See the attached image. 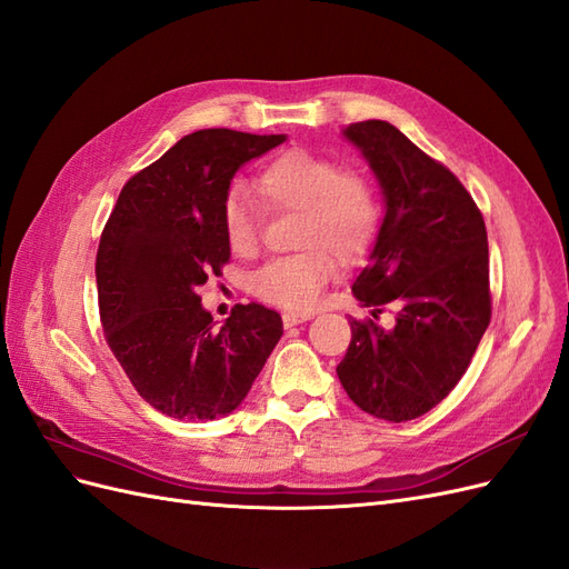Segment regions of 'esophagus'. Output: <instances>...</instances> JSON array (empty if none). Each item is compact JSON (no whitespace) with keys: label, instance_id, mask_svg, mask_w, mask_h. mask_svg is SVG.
Masks as SVG:
<instances>
[{"label":"esophagus","instance_id":"34e87169","mask_svg":"<svg viewBox=\"0 0 569 569\" xmlns=\"http://www.w3.org/2000/svg\"><path fill=\"white\" fill-rule=\"evenodd\" d=\"M306 320H311V313H295V311H287V313H282V322H284V327H295V325L306 322Z\"/></svg>","mask_w":569,"mask_h":569}]
</instances>
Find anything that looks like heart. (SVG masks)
<instances>
[{"label":"heart","instance_id":"obj_1","mask_svg":"<svg viewBox=\"0 0 569 569\" xmlns=\"http://www.w3.org/2000/svg\"><path fill=\"white\" fill-rule=\"evenodd\" d=\"M256 192L272 211H299L295 244L303 251L272 258L253 272L251 291L268 303L306 311L335 280L337 256L356 261L375 242L382 206L375 182L358 168L308 149L278 153L256 178ZM220 228L237 256H251L261 242L258 211L242 187L220 206Z\"/></svg>","mask_w":569,"mask_h":569}]
</instances>
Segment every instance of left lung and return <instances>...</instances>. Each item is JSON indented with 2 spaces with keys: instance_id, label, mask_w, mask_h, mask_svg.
<instances>
[{
  "instance_id": "obj_1",
  "label": "left lung",
  "mask_w": 569,
  "mask_h": 569,
  "mask_svg": "<svg viewBox=\"0 0 569 569\" xmlns=\"http://www.w3.org/2000/svg\"><path fill=\"white\" fill-rule=\"evenodd\" d=\"M382 189L385 218L351 291L370 308L351 320L337 366L349 399L370 416L406 422L460 382L491 320L487 228L468 189L387 120L343 128ZM389 305L397 318H376Z\"/></svg>"
}]
</instances>
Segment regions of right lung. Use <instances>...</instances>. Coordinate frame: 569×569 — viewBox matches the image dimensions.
<instances>
[{"instance_id": "obj_1", "label": "right lung", "mask_w": 569, "mask_h": 569, "mask_svg": "<svg viewBox=\"0 0 569 569\" xmlns=\"http://www.w3.org/2000/svg\"><path fill=\"white\" fill-rule=\"evenodd\" d=\"M284 140L228 128L182 137L126 182L101 232V327L137 393L168 418L228 416L282 337L261 303L234 306L216 327L197 289L230 261L220 206L234 173Z\"/></svg>"}]
</instances>
